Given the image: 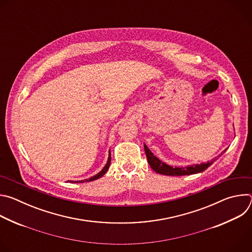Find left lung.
<instances>
[{
  "label": "left lung",
  "instance_id": "8db88e82",
  "mask_svg": "<svg viewBox=\"0 0 252 252\" xmlns=\"http://www.w3.org/2000/svg\"><path fill=\"white\" fill-rule=\"evenodd\" d=\"M145 152L147 155V158H148V162L151 165V167L158 173L159 174H164V175H189V174H194V173H198V172H202L204 171L208 166H210L219 157H220L222 154H220L218 158H215L214 159H212L211 161H207L206 163H200V164H193V165H189L187 167H172L164 162H162L161 160H159L156 156H154V154L151 152V150L145 145Z\"/></svg>",
  "mask_w": 252,
  "mask_h": 252
}]
</instances>
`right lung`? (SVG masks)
Instances as JSON below:
<instances>
[{
	"instance_id": "right-lung-1",
	"label": "right lung",
	"mask_w": 252,
	"mask_h": 252,
	"mask_svg": "<svg viewBox=\"0 0 252 252\" xmlns=\"http://www.w3.org/2000/svg\"><path fill=\"white\" fill-rule=\"evenodd\" d=\"M110 164H111V153L109 154V159H107V162H106V164L104 165V167L98 172V173H96L95 175H94V176H92V177H90L89 179H84V181H81V183H88V182H93V181H95V179H97V178H99V177H101L102 175H104V173L107 171V169H109V167H110ZM73 183H76V184H78V183H80V182H73Z\"/></svg>"
}]
</instances>
